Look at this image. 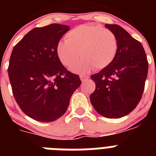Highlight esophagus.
Returning a JSON list of instances; mask_svg holds the SVG:
<instances>
[{"label": "esophagus", "instance_id": "esophagus-1", "mask_svg": "<svg viewBox=\"0 0 156 156\" xmlns=\"http://www.w3.org/2000/svg\"><path fill=\"white\" fill-rule=\"evenodd\" d=\"M80 77L81 81H83V82H85V81H87L88 79H89V77H88V76L83 75V74H81V75L80 76Z\"/></svg>", "mask_w": 156, "mask_h": 156}]
</instances>
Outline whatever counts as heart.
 Returning a JSON list of instances; mask_svg holds the SVG:
<instances>
[{"label": "heart", "mask_w": 156, "mask_h": 156, "mask_svg": "<svg viewBox=\"0 0 156 156\" xmlns=\"http://www.w3.org/2000/svg\"><path fill=\"white\" fill-rule=\"evenodd\" d=\"M118 41L113 32L94 25H80L66 34L65 41L58 43L56 55L66 67L83 58L70 68L77 73H87L94 68L103 69L109 66L116 56Z\"/></svg>", "instance_id": "heart-1"}]
</instances>
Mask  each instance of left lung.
Listing matches in <instances>:
<instances>
[{"instance_id": "8db88e82", "label": "left lung", "mask_w": 156, "mask_h": 156, "mask_svg": "<svg viewBox=\"0 0 156 156\" xmlns=\"http://www.w3.org/2000/svg\"><path fill=\"white\" fill-rule=\"evenodd\" d=\"M118 41L113 62L90 79L95 90L90 102L100 115L118 119L131 112L140 101L148 75V63L141 43L116 24H105Z\"/></svg>"}]
</instances>
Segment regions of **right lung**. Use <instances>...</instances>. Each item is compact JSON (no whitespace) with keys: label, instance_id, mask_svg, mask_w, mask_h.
Instances as JSON below:
<instances>
[{"label":"right lung","instance_id":"1","mask_svg":"<svg viewBox=\"0 0 156 156\" xmlns=\"http://www.w3.org/2000/svg\"><path fill=\"white\" fill-rule=\"evenodd\" d=\"M69 30L53 24L30 30L14 47L8 72L12 93L26 115L40 122H53L66 112L71 96L81 84L56 55V46Z\"/></svg>","mask_w":156,"mask_h":156}]
</instances>
